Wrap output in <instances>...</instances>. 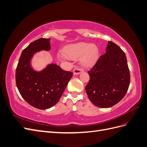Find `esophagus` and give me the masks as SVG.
<instances>
[{
	"instance_id": "esophagus-1",
	"label": "esophagus",
	"mask_w": 147,
	"mask_h": 147,
	"mask_svg": "<svg viewBox=\"0 0 147 147\" xmlns=\"http://www.w3.org/2000/svg\"><path fill=\"white\" fill-rule=\"evenodd\" d=\"M82 71H83L82 69L78 68V67H75L74 70V75H78L80 73H81Z\"/></svg>"
}]
</instances>
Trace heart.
<instances>
[{
  "mask_svg": "<svg viewBox=\"0 0 147 147\" xmlns=\"http://www.w3.org/2000/svg\"><path fill=\"white\" fill-rule=\"evenodd\" d=\"M64 55L71 59H77L82 55L81 63L84 67L94 64L99 57V48L94 44L79 42L67 46L63 50Z\"/></svg>",
  "mask_w": 147,
  "mask_h": 147,
  "instance_id": "b5f03b06",
  "label": "heart"
}]
</instances>
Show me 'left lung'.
<instances>
[{
  "mask_svg": "<svg viewBox=\"0 0 147 147\" xmlns=\"http://www.w3.org/2000/svg\"><path fill=\"white\" fill-rule=\"evenodd\" d=\"M107 51L90 70L85 86L89 99L100 108L111 107L126 95L130 84V73L124 52L109 41Z\"/></svg>",
  "mask_w": 147,
  "mask_h": 147,
  "instance_id": "left-lung-1",
  "label": "left lung"
}]
</instances>
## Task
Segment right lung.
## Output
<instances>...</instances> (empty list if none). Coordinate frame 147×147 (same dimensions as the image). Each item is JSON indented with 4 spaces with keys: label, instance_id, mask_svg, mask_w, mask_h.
<instances>
[{
    "label": "right lung",
    "instance_id": "1",
    "mask_svg": "<svg viewBox=\"0 0 147 147\" xmlns=\"http://www.w3.org/2000/svg\"><path fill=\"white\" fill-rule=\"evenodd\" d=\"M50 38H40L30 43L20 56L16 69V86L23 98L38 109L52 107L60 99L73 73L62 69L56 64H50L41 72L30 67L35 53L51 48Z\"/></svg>",
    "mask_w": 147,
    "mask_h": 147
}]
</instances>
